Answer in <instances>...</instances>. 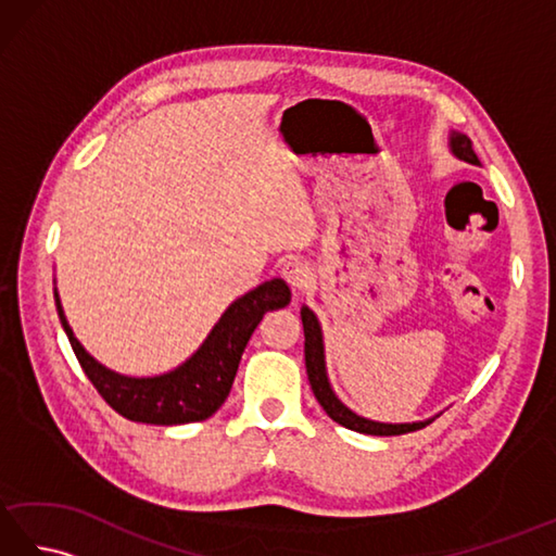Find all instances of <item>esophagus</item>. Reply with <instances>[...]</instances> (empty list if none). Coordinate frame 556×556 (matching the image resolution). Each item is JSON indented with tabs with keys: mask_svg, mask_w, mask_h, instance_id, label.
<instances>
[{
	"mask_svg": "<svg viewBox=\"0 0 556 556\" xmlns=\"http://www.w3.org/2000/svg\"><path fill=\"white\" fill-rule=\"evenodd\" d=\"M281 277L287 279V285L291 289H303V287H308V281H311L313 275H311L308 265L299 263V260H289V263L281 267Z\"/></svg>",
	"mask_w": 556,
	"mask_h": 556,
	"instance_id": "1",
	"label": "esophagus"
}]
</instances>
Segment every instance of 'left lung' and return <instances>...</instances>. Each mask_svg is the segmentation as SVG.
<instances>
[{
  "label": "left lung",
  "mask_w": 556,
  "mask_h": 556,
  "mask_svg": "<svg viewBox=\"0 0 556 556\" xmlns=\"http://www.w3.org/2000/svg\"><path fill=\"white\" fill-rule=\"evenodd\" d=\"M452 150L454 155L466 160L470 164H480L473 143H470L468 136L454 134L452 136ZM301 320H303V334H305V372H308V382L313 387L315 399L320 401V406L325 408V413L334 422L344 425L349 430H356L363 434H380V437H389V434H406V432H416L420 428H425L428 422H404V425H387V422H375V420H365L356 413L349 410L341 401L334 396L332 387L327 382V372H325V353H323V332L320 325H317L315 315L303 308L301 311Z\"/></svg>",
  "instance_id": "left-lung-1"
}]
</instances>
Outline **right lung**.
I'll return each instance as SVG.
<instances>
[{
  "label": "right lung",
  "mask_w": 556,
  "mask_h": 556,
  "mask_svg": "<svg viewBox=\"0 0 556 556\" xmlns=\"http://www.w3.org/2000/svg\"><path fill=\"white\" fill-rule=\"evenodd\" d=\"M56 313L71 341L83 372L88 375L98 394L134 422L150 425H184L205 420L229 396L241 353L257 323L267 311L285 308L291 301V291L285 279H269L265 285L236 299L219 323L212 329L205 344L179 368L160 377H124L116 375L90 358L76 341L54 293Z\"/></svg>",
  "instance_id": "add662e5"
}]
</instances>
